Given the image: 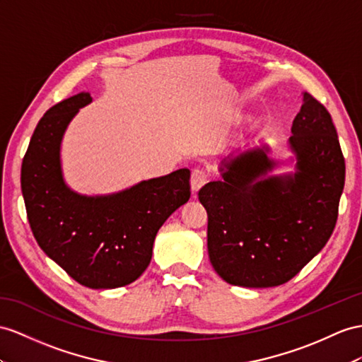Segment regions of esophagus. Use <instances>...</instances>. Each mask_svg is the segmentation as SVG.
Instances as JSON below:
<instances>
[{"label":"esophagus","instance_id":"1","mask_svg":"<svg viewBox=\"0 0 362 362\" xmlns=\"http://www.w3.org/2000/svg\"><path fill=\"white\" fill-rule=\"evenodd\" d=\"M206 182H208V174H206L205 170H200V168L192 170V173H191V188H192L194 192H197Z\"/></svg>","mask_w":362,"mask_h":362}]
</instances>
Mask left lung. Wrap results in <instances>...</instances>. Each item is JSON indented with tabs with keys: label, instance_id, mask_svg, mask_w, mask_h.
I'll list each match as a JSON object with an SVG mask.
<instances>
[{
	"label": "left lung",
	"instance_id": "8db88e82",
	"mask_svg": "<svg viewBox=\"0 0 362 362\" xmlns=\"http://www.w3.org/2000/svg\"><path fill=\"white\" fill-rule=\"evenodd\" d=\"M296 171L267 175L269 148L221 162V180L199 191L208 212V254L229 284L274 287L298 274L326 246L346 179L335 125L308 91L292 124Z\"/></svg>",
	"mask_w": 362,
	"mask_h": 362
}]
</instances>
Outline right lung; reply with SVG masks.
<instances>
[{
	"label": "right lung",
	"instance_id": "right-lung-1",
	"mask_svg": "<svg viewBox=\"0 0 362 362\" xmlns=\"http://www.w3.org/2000/svg\"><path fill=\"white\" fill-rule=\"evenodd\" d=\"M90 102L88 93H79L45 111L23 159L21 189L42 251L79 284L115 289L150 264L157 230L191 197V173L182 168L108 196L71 191L62 177L61 141Z\"/></svg>",
	"mask_w": 362,
	"mask_h": 362
}]
</instances>
